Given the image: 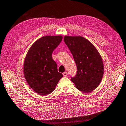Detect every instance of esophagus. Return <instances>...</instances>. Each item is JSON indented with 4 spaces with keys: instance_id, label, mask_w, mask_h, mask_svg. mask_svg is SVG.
I'll return each mask as SVG.
<instances>
[{
    "instance_id": "34e87169",
    "label": "esophagus",
    "mask_w": 126,
    "mask_h": 126,
    "mask_svg": "<svg viewBox=\"0 0 126 126\" xmlns=\"http://www.w3.org/2000/svg\"><path fill=\"white\" fill-rule=\"evenodd\" d=\"M63 75L64 76H67L68 75V73L67 72H64L63 73Z\"/></svg>"
}]
</instances>
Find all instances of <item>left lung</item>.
<instances>
[{
  "instance_id": "left-lung-1",
  "label": "left lung",
  "mask_w": 126,
  "mask_h": 126,
  "mask_svg": "<svg viewBox=\"0 0 126 126\" xmlns=\"http://www.w3.org/2000/svg\"><path fill=\"white\" fill-rule=\"evenodd\" d=\"M64 41L73 56L77 74L71 80L83 93H90L101 82L104 74L102 58L95 47L81 36H65Z\"/></svg>"
}]
</instances>
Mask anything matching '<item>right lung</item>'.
Masks as SVG:
<instances>
[{"label": "right lung", "mask_w": 126, "mask_h": 126, "mask_svg": "<svg viewBox=\"0 0 126 126\" xmlns=\"http://www.w3.org/2000/svg\"><path fill=\"white\" fill-rule=\"evenodd\" d=\"M62 38V35L41 37L34 42L26 56L23 64L24 78L32 89L39 94H50L63 77L52 58V53Z\"/></svg>", "instance_id": "obj_1"}]
</instances>
